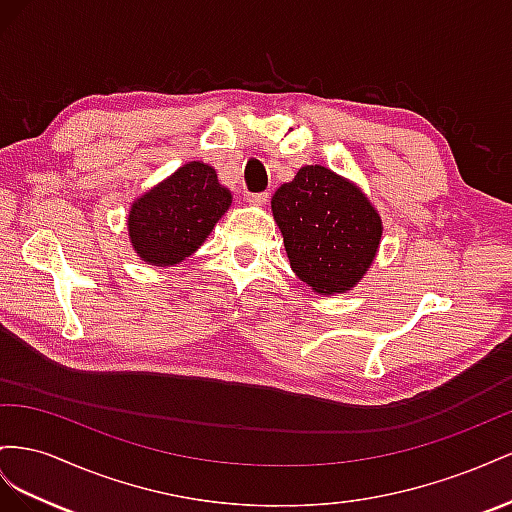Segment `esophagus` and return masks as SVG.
<instances>
[{"label": "esophagus", "instance_id": "obj_1", "mask_svg": "<svg viewBox=\"0 0 512 512\" xmlns=\"http://www.w3.org/2000/svg\"><path fill=\"white\" fill-rule=\"evenodd\" d=\"M268 193H248L246 195V201L248 203H255V206H261V203H266L268 201Z\"/></svg>", "mask_w": 512, "mask_h": 512}]
</instances>
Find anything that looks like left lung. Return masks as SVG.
I'll list each match as a JSON object with an SVG mask.
<instances>
[{"instance_id":"obj_1","label":"left lung","mask_w":512,"mask_h":512,"mask_svg":"<svg viewBox=\"0 0 512 512\" xmlns=\"http://www.w3.org/2000/svg\"><path fill=\"white\" fill-rule=\"evenodd\" d=\"M291 270L317 294H343L373 264L382 221L360 188L326 167H302L272 197Z\"/></svg>"}]
</instances>
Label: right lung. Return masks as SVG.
Wrapping results in <instances>:
<instances>
[{
	"instance_id": "1",
	"label": "right lung",
	"mask_w": 512,
	"mask_h": 512,
	"mask_svg": "<svg viewBox=\"0 0 512 512\" xmlns=\"http://www.w3.org/2000/svg\"><path fill=\"white\" fill-rule=\"evenodd\" d=\"M231 193L203 163H188L137 199L128 214L135 251L152 266H173L193 255L210 236Z\"/></svg>"
}]
</instances>
